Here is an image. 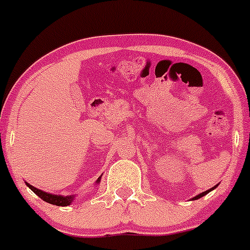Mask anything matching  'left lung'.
I'll return each instance as SVG.
<instances>
[{
    "label": "left lung",
    "mask_w": 250,
    "mask_h": 250,
    "mask_svg": "<svg viewBox=\"0 0 250 250\" xmlns=\"http://www.w3.org/2000/svg\"><path fill=\"white\" fill-rule=\"evenodd\" d=\"M216 186H218V185H216ZM216 186H214V188H210V190H207V191H204V192H202V193H200V195H198V196H196V197H193V200H198V198L203 197V196H204V195H207V193H208V192H210V191H211V190H214V188H216Z\"/></svg>",
    "instance_id": "8db88e82"
}]
</instances>
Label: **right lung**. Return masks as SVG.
<instances>
[{"instance_id":"right-lung-1","label":"right lung","mask_w":250,"mask_h":250,"mask_svg":"<svg viewBox=\"0 0 250 250\" xmlns=\"http://www.w3.org/2000/svg\"><path fill=\"white\" fill-rule=\"evenodd\" d=\"M99 180H100V178L98 179L97 181H99ZM26 185L29 186V188H31V190L34 191V192L36 193V195L39 196L40 198H42V200H43L44 202L50 203V204H54V206H62V207L69 206V204L72 202V200H74V196H66V197H64V196L52 195V193L43 192V191H41V190H39V188H34V186L30 185V184H27V183H26Z\"/></svg>"}]
</instances>
